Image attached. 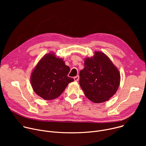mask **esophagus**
<instances>
[{
    "label": "esophagus",
    "instance_id": "esophagus-1",
    "mask_svg": "<svg viewBox=\"0 0 146 146\" xmlns=\"http://www.w3.org/2000/svg\"><path fill=\"white\" fill-rule=\"evenodd\" d=\"M74 81H78V80H79V76H75V77H74Z\"/></svg>",
    "mask_w": 146,
    "mask_h": 146
}]
</instances>
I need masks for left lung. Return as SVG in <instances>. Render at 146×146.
<instances>
[{"label": "left lung", "instance_id": "obj_1", "mask_svg": "<svg viewBox=\"0 0 146 146\" xmlns=\"http://www.w3.org/2000/svg\"><path fill=\"white\" fill-rule=\"evenodd\" d=\"M80 77V85L86 96L96 103L109 100L117 92L120 82L118 69L107 55L98 51L92 58H86Z\"/></svg>", "mask_w": 146, "mask_h": 146}]
</instances>
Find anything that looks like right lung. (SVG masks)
I'll return each mask as SVG.
<instances>
[{"label": "right lung", "mask_w": 146, "mask_h": 146, "mask_svg": "<svg viewBox=\"0 0 146 146\" xmlns=\"http://www.w3.org/2000/svg\"><path fill=\"white\" fill-rule=\"evenodd\" d=\"M70 68L63 59L50 53L41 58L33 70L31 82L33 90L45 100L59 96L69 82L74 81L68 76Z\"/></svg>", "instance_id": "right-lung-1"}]
</instances>
